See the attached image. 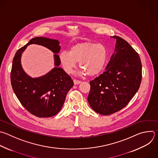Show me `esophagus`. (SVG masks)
Wrapping results in <instances>:
<instances>
[{
	"label": "esophagus",
	"instance_id": "obj_1",
	"mask_svg": "<svg viewBox=\"0 0 158 158\" xmlns=\"http://www.w3.org/2000/svg\"><path fill=\"white\" fill-rule=\"evenodd\" d=\"M73 81H74V84L75 85L79 84H80V83L81 82V81H79V80H76V79H74V80H73Z\"/></svg>",
	"mask_w": 158,
	"mask_h": 158
}]
</instances>
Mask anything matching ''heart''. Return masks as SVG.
<instances>
[{
    "label": "heart",
    "instance_id": "obj_1",
    "mask_svg": "<svg viewBox=\"0 0 158 158\" xmlns=\"http://www.w3.org/2000/svg\"><path fill=\"white\" fill-rule=\"evenodd\" d=\"M64 70L72 73L77 63L82 68V74L95 76L103 69L107 60V50L102 44L94 42H82L75 44L70 51H63L59 56Z\"/></svg>",
    "mask_w": 158,
    "mask_h": 158
}]
</instances>
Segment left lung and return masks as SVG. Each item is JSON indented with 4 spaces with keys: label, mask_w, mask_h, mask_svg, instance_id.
Wrapping results in <instances>:
<instances>
[{
    "label": "left lung",
    "mask_w": 158,
    "mask_h": 158,
    "mask_svg": "<svg viewBox=\"0 0 158 158\" xmlns=\"http://www.w3.org/2000/svg\"><path fill=\"white\" fill-rule=\"evenodd\" d=\"M114 53L106 71L90 81L87 100L97 113L109 115L124 108L135 95L141 82L142 65L138 52L117 36Z\"/></svg>",
    "instance_id": "1"
}]
</instances>
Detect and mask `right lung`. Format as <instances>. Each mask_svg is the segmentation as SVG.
<instances>
[{"label":"right lung","mask_w":158,"mask_h":158,"mask_svg":"<svg viewBox=\"0 0 158 158\" xmlns=\"http://www.w3.org/2000/svg\"><path fill=\"white\" fill-rule=\"evenodd\" d=\"M31 44L43 45L55 53L56 67L37 78L28 76L21 65V53ZM60 49L58 40L35 37L20 48L14 58L10 73L13 90L25 109L36 117L46 118L56 115L63 106L67 93L74 85L71 77L59 67L61 62L57 54Z\"/></svg>","instance_id":"right-lung-1"}]
</instances>
